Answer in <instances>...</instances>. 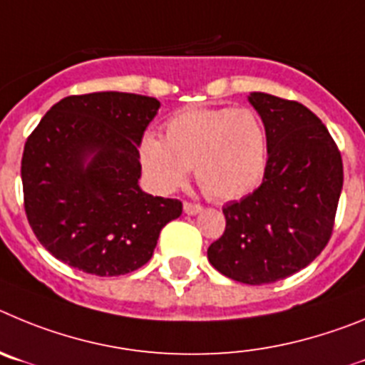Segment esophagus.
<instances>
[{"label": "esophagus", "mask_w": 365, "mask_h": 365, "mask_svg": "<svg viewBox=\"0 0 365 365\" xmlns=\"http://www.w3.org/2000/svg\"><path fill=\"white\" fill-rule=\"evenodd\" d=\"M203 211V207L198 205V203H190V202H185L183 203V212L189 216H195L198 215V212Z\"/></svg>", "instance_id": "1"}]
</instances>
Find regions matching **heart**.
Segmentation results:
<instances>
[{"instance_id":"b5f03b06","label":"heart","mask_w":365,"mask_h":365,"mask_svg":"<svg viewBox=\"0 0 365 365\" xmlns=\"http://www.w3.org/2000/svg\"><path fill=\"white\" fill-rule=\"evenodd\" d=\"M138 160L147 185L158 195L180 189L192 167L207 195L235 200L264 176L267 136L249 109H187L167 121L165 140L143 134Z\"/></svg>"}]
</instances>
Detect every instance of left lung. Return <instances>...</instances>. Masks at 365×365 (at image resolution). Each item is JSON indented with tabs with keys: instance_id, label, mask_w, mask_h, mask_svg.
Returning a JSON list of instances; mask_svg holds the SVG:
<instances>
[{
	"instance_id": "8db88e82",
	"label": "left lung",
	"mask_w": 365,
	"mask_h": 365,
	"mask_svg": "<svg viewBox=\"0 0 365 365\" xmlns=\"http://www.w3.org/2000/svg\"><path fill=\"white\" fill-rule=\"evenodd\" d=\"M267 136L260 187L223 207L225 232L207 249L212 267L240 284L287 278L326 247L344 183L336 143L298 101L251 93Z\"/></svg>"
}]
</instances>
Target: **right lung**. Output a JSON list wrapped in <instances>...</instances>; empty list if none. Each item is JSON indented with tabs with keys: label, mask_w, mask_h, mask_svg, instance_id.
<instances>
[{
	"label": "right lung",
	"mask_w": 365,
	"mask_h": 365,
	"mask_svg": "<svg viewBox=\"0 0 365 365\" xmlns=\"http://www.w3.org/2000/svg\"><path fill=\"white\" fill-rule=\"evenodd\" d=\"M156 98L130 93L67 96L29 136L21 160L25 212L39 244L96 277L145 265L182 202L140 187L138 143Z\"/></svg>",
	"instance_id": "right-lung-1"
}]
</instances>
